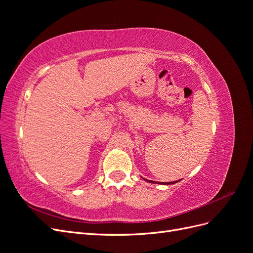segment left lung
<instances>
[{
	"instance_id": "1",
	"label": "left lung",
	"mask_w": 253,
	"mask_h": 253,
	"mask_svg": "<svg viewBox=\"0 0 253 253\" xmlns=\"http://www.w3.org/2000/svg\"><path fill=\"white\" fill-rule=\"evenodd\" d=\"M144 180H147V181H149V182H151V183H158L157 181H154V180H148V179H145L144 178ZM175 182H177V180H176V181H171V182H159V183H162V185H173V183H175Z\"/></svg>"
}]
</instances>
